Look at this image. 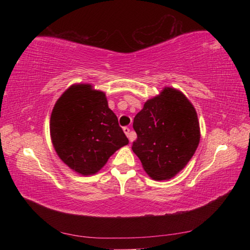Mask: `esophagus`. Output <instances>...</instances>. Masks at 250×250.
<instances>
[{"label":"esophagus","instance_id":"obj_1","mask_svg":"<svg viewBox=\"0 0 250 250\" xmlns=\"http://www.w3.org/2000/svg\"><path fill=\"white\" fill-rule=\"evenodd\" d=\"M124 132L125 133L126 137H128V138L130 139V141L132 140V138H131V131H130V129L128 128V126H125V128H124Z\"/></svg>","mask_w":250,"mask_h":250}]
</instances>
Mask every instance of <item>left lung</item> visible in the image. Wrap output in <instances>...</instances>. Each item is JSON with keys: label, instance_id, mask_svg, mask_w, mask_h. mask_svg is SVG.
Listing matches in <instances>:
<instances>
[{"label": "left lung", "instance_id": "obj_1", "mask_svg": "<svg viewBox=\"0 0 250 250\" xmlns=\"http://www.w3.org/2000/svg\"><path fill=\"white\" fill-rule=\"evenodd\" d=\"M132 150L152 179L168 180L183 168L200 143L197 113L188 99L173 88L147 100L133 120Z\"/></svg>", "mask_w": 250, "mask_h": 250}]
</instances>
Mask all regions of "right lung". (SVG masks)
Wrapping results in <instances>:
<instances>
[{
  "mask_svg": "<svg viewBox=\"0 0 250 250\" xmlns=\"http://www.w3.org/2000/svg\"><path fill=\"white\" fill-rule=\"evenodd\" d=\"M50 137L59 158L83 175L95 174L129 140L103 91L76 84L57 100Z\"/></svg>",
  "mask_w": 250,
  "mask_h": 250,
  "instance_id": "1",
  "label": "right lung"
}]
</instances>
